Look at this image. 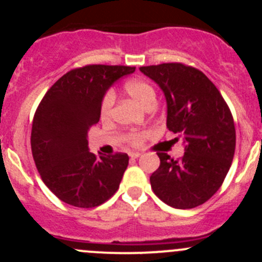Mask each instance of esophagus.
Wrapping results in <instances>:
<instances>
[{
  "mask_svg": "<svg viewBox=\"0 0 262 262\" xmlns=\"http://www.w3.org/2000/svg\"><path fill=\"white\" fill-rule=\"evenodd\" d=\"M129 157H130V158H138V157H141V153H139V152H130V153H129Z\"/></svg>",
  "mask_w": 262,
  "mask_h": 262,
  "instance_id": "34e87169",
  "label": "esophagus"
}]
</instances>
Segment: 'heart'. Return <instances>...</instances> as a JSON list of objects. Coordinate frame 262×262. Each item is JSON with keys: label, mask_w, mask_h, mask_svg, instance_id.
I'll return each instance as SVG.
<instances>
[{"label": "heart", "mask_w": 262, "mask_h": 262, "mask_svg": "<svg viewBox=\"0 0 262 262\" xmlns=\"http://www.w3.org/2000/svg\"><path fill=\"white\" fill-rule=\"evenodd\" d=\"M124 90L126 94L130 97H133L139 105L144 107V109H149L153 107L156 104V91L155 87L146 80L142 78H133L124 83ZM115 97L113 92H106L105 96L102 97L101 106H100V118L102 120H107L112 116L113 106H114ZM149 132L147 130H134L128 133L126 139L132 146H141L147 138Z\"/></svg>", "instance_id": "b5f03b06"}]
</instances>
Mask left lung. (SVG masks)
Here are the masks:
<instances>
[{
    "label": "left lung",
    "mask_w": 262,
    "mask_h": 262,
    "mask_svg": "<svg viewBox=\"0 0 262 262\" xmlns=\"http://www.w3.org/2000/svg\"><path fill=\"white\" fill-rule=\"evenodd\" d=\"M139 70L163 91L168 130L180 134L185 143L179 160L157 152L160 167L149 179L153 192L176 209L204 204L222 186L233 160L236 129L231 110L215 84L191 66L162 63Z\"/></svg>",
    "instance_id": "left-lung-1"
}]
</instances>
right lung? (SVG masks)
<instances>
[{
    "mask_svg": "<svg viewBox=\"0 0 262 262\" xmlns=\"http://www.w3.org/2000/svg\"><path fill=\"white\" fill-rule=\"evenodd\" d=\"M128 66L89 64L63 75L44 95L31 128V152L40 178L58 199L77 208H95L119 189L129 163L126 153L96 157L87 133L100 119L106 90Z\"/></svg>",
    "mask_w": 262,
    "mask_h": 262,
    "instance_id": "1",
    "label": "right lung"
}]
</instances>
